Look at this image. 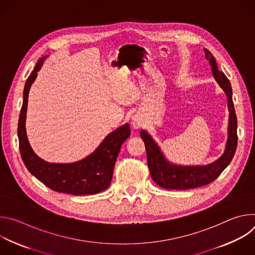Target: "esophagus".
<instances>
[{
    "label": "esophagus",
    "instance_id": "esophagus-1",
    "mask_svg": "<svg viewBox=\"0 0 255 255\" xmlns=\"http://www.w3.org/2000/svg\"><path fill=\"white\" fill-rule=\"evenodd\" d=\"M131 123H132V126H133L134 129H139V128H141V127L143 126V119H142L141 116L135 115V116L132 118Z\"/></svg>",
    "mask_w": 255,
    "mask_h": 255
}]
</instances>
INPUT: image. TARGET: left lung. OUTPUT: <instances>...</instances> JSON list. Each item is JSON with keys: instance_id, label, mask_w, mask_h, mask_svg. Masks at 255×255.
Wrapping results in <instances>:
<instances>
[{"instance_id": "left-lung-1", "label": "left lung", "mask_w": 255, "mask_h": 255, "mask_svg": "<svg viewBox=\"0 0 255 255\" xmlns=\"http://www.w3.org/2000/svg\"><path fill=\"white\" fill-rule=\"evenodd\" d=\"M205 56L211 65L212 75L227 97L229 121L228 138L224 153L212 163L206 165H179L166 159L151 135L145 130L140 136L146 149L147 163L151 178L159 187L166 190H188L206 186L215 180L231 162L237 147V118L232 100V88L227 77L218 69L215 57L205 49Z\"/></svg>"}]
</instances>
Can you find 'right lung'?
Here are the masks:
<instances>
[{
    "label": "right lung",
    "instance_id": "1",
    "mask_svg": "<svg viewBox=\"0 0 255 255\" xmlns=\"http://www.w3.org/2000/svg\"><path fill=\"white\" fill-rule=\"evenodd\" d=\"M46 57L37 61L24 87L23 104L18 122L19 148L23 162L29 172L52 191L75 196L103 192L111 184L121 146L130 136V126L127 123L109 134L93 153L80 161L53 163L40 158L30 146L25 124L29 91Z\"/></svg>",
    "mask_w": 255,
    "mask_h": 255
}]
</instances>
